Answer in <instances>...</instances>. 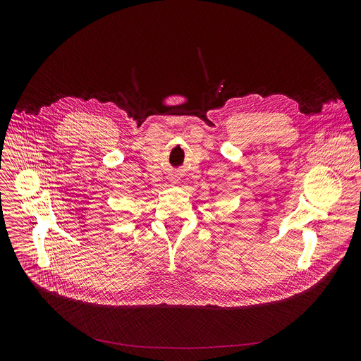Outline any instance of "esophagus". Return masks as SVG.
I'll list each match as a JSON object with an SVG mask.
<instances>
[{
	"mask_svg": "<svg viewBox=\"0 0 361 361\" xmlns=\"http://www.w3.org/2000/svg\"><path fill=\"white\" fill-rule=\"evenodd\" d=\"M171 184H177L178 181H180V177L177 176V174H173L171 177H170V180H169Z\"/></svg>",
	"mask_w": 361,
	"mask_h": 361,
	"instance_id": "obj_1",
	"label": "esophagus"
}]
</instances>
